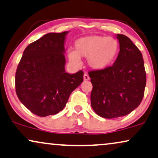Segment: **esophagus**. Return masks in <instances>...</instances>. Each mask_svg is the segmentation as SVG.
<instances>
[{"label":"esophagus","instance_id":"1","mask_svg":"<svg viewBox=\"0 0 158 158\" xmlns=\"http://www.w3.org/2000/svg\"><path fill=\"white\" fill-rule=\"evenodd\" d=\"M89 75L87 74V73H85V74H84V80L87 81V80H89Z\"/></svg>","mask_w":158,"mask_h":158}]
</instances>
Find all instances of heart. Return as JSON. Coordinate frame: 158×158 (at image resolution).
Returning <instances> with one entry per match:
<instances>
[{"label": "heart", "instance_id": "b5f03b06", "mask_svg": "<svg viewBox=\"0 0 158 158\" xmlns=\"http://www.w3.org/2000/svg\"><path fill=\"white\" fill-rule=\"evenodd\" d=\"M118 43L112 37L90 35L78 39L74 43V51L68 52L71 64L78 65L80 58H87L89 67L102 70L113 62L118 51Z\"/></svg>", "mask_w": 158, "mask_h": 158}]
</instances>
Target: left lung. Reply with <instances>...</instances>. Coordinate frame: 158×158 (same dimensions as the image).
Wrapping results in <instances>:
<instances>
[{"label":"left lung","mask_w":158,"mask_h":158,"mask_svg":"<svg viewBox=\"0 0 158 158\" xmlns=\"http://www.w3.org/2000/svg\"><path fill=\"white\" fill-rule=\"evenodd\" d=\"M118 56L112 66L88 72L92 84L90 96L94 112L106 118L129 114L142 102L146 86L142 55L129 37L118 35Z\"/></svg>","instance_id":"obj_1"}]
</instances>
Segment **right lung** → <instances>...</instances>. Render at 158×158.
I'll use <instances>...</instances> for the list:
<instances>
[{"mask_svg":"<svg viewBox=\"0 0 158 158\" xmlns=\"http://www.w3.org/2000/svg\"><path fill=\"white\" fill-rule=\"evenodd\" d=\"M67 33L46 34L29 44L16 69V95L38 116L55 115L62 110L71 92L83 81L81 70L73 74L65 72Z\"/></svg>","mask_w":158,"mask_h":158,"instance_id":"right-lung-1","label":"right lung"}]
</instances>
